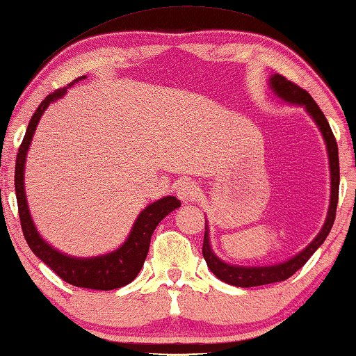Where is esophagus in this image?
<instances>
[{"mask_svg":"<svg viewBox=\"0 0 356 356\" xmlns=\"http://www.w3.org/2000/svg\"><path fill=\"white\" fill-rule=\"evenodd\" d=\"M177 194H178V197H179V200H181V202L189 204V202H194V200L199 197L200 189L195 186L194 183L186 181V183L179 184L178 189H177Z\"/></svg>","mask_w":356,"mask_h":356,"instance_id":"esophagus-1","label":"esophagus"}]
</instances>
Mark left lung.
<instances>
[{
    "label": "left lung",
    "mask_w": 356,
    "mask_h": 356,
    "mask_svg": "<svg viewBox=\"0 0 356 356\" xmlns=\"http://www.w3.org/2000/svg\"><path fill=\"white\" fill-rule=\"evenodd\" d=\"M268 85L273 91V95L280 97L281 101L287 102V104L303 107L307 111V114L313 118V122L316 123L318 130L321 131L324 144H326L327 159H329V172H331V199H329V209L324 225L316 238L313 239L302 252H298L297 255H293L292 259L282 261L277 265H266V266H241V265H231L226 264L220 259L218 255L212 250L210 245V236H209V225L205 221V233H204V245H202V255L210 271L218 277L220 281L226 282V284L236 286V287H255V286H265L271 284V282H281L286 281L287 277H291L293 273L300 270V268L307 264L308 259L315 254L318 247L323 244L324 239L327 238L329 231H331L334 220H336V209H337V200H339V149L336 138L332 135L331 127L326 120V117L319 109L315 99L308 95L305 90H302L300 86L292 83L284 76L280 74H275L270 76Z\"/></svg>",
    "instance_id": "8db88e82"
}]
</instances>
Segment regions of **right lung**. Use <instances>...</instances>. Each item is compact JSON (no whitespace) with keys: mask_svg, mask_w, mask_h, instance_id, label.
<instances>
[{"mask_svg":"<svg viewBox=\"0 0 356 356\" xmlns=\"http://www.w3.org/2000/svg\"><path fill=\"white\" fill-rule=\"evenodd\" d=\"M86 75L79 76V79L72 81L65 88H59L54 92H51L41 101L38 109L35 111L29 122L27 131H25L24 141L19 147L17 161H15V195H17L19 205V216L20 226H22L25 241L35 255L41 261H44L51 270H53L59 277H63L65 282L72 286L85 287V289L95 291H112L123 287L135 280L138 273L141 271L144 260H146L149 244H151V236L157 225L165 218V216L178 209L181 202L173 195H167L156 200V202L149 204L143 212L138 215L135 223L131 226L130 234L125 242L118 247V249L109 252V254L97 255V257H72L64 252L54 249L49 242H46L41 234L38 233L37 226H35L32 215H30L27 195H25V183H24V172H25V161H27V152L30 144H32L35 130L40 122L41 115L48 109L51 102L64 97L67 90L76 81L85 80Z\"/></svg>","mask_w":356,"mask_h":356,"instance_id":"1","label":"right lung"}]
</instances>
